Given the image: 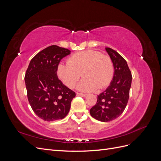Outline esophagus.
Returning <instances> with one entry per match:
<instances>
[{
    "label": "esophagus",
    "mask_w": 161,
    "mask_h": 161,
    "mask_svg": "<svg viewBox=\"0 0 161 161\" xmlns=\"http://www.w3.org/2000/svg\"><path fill=\"white\" fill-rule=\"evenodd\" d=\"M76 95L78 96H81V97H86L87 95L86 94H83V93H80V92H77Z\"/></svg>",
    "instance_id": "esophagus-1"
}]
</instances>
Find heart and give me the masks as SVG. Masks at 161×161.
<instances>
[{"mask_svg": "<svg viewBox=\"0 0 161 161\" xmlns=\"http://www.w3.org/2000/svg\"><path fill=\"white\" fill-rule=\"evenodd\" d=\"M114 72L111 58L94 50L75 53L69 57L68 63L60 62L57 68L58 77L70 89L75 86L81 75L85 77L77 86L83 92L105 88L113 80Z\"/></svg>", "mask_w": 161, "mask_h": 161, "instance_id": "b5f03b06", "label": "heart"}]
</instances>
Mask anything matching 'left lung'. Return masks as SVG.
<instances>
[{
  "label": "left lung",
  "instance_id": "obj_1",
  "mask_svg": "<svg viewBox=\"0 0 161 161\" xmlns=\"http://www.w3.org/2000/svg\"><path fill=\"white\" fill-rule=\"evenodd\" d=\"M105 50L114 63V76L107 89L97 96V103L90 109L92 118L104 122L116 119L124 112L129 99L132 79L124 58L110 47Z\"/></svg>",
  "mask_w": 161,
  "mask_h": 161
}]
</instances>
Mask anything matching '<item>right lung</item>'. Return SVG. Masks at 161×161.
Returning a JSON list of instances; mask_svg holds the SVG:
<instances>
[{
    "instance_id": "right-lung-1",
    "label": "right lung",
    "mask_w": 161,
    "mask_h": 161,
    "mask_svg": "<svg viewBox=\"0 0 161 161\" xmlns=\"http://www.w3.org/2000/svg\"><path fill=\"white\" fill-rule=\"evenodd\" d=\"M70 51L53 45L34 56L27 69L25 82L27 98L33 111L44 121L64 118L69 114L75 92L57 76V68Z\"/></svg>"
}]
</instances>
